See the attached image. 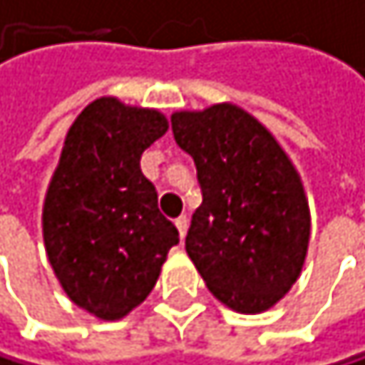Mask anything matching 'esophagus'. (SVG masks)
<instances>
[{
  "instance_id": "esophagus-1",
  "label": "esophagus",
  "mask_w": 365,
  "mask_h": 365,
  "mask_svg": "<svg viewBox=\"0 0 365 365\" xmlns=\"http://www.w3.org/2000/svg\"><path fill=\"white\" fill-rule=\"evenodd\" d=\"M175 225H177V230H179V236L184 238L186 232H188V217H186V215H181L179 219H175Z\"/></svg>"
}]
</instances>
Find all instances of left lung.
<instances>
[{
    "mask_svg": "<svg viewBox=\"0 0 365 365\" xmlns=\"http://www.w3.org/2000/svg\"><path fill=\"white\" fill-rule=\"evenodd\" d=\"M170 122L203 190L186 236L190 260L227 309H272L307 260L311 212L300 173L274 133L232 103L175 111Z\"/></svg>",
    "mask_w": 365,
    "mask_h": 365,
    "instance_id": "8db88e82",
    "label": "left lung"
}]
</instances>
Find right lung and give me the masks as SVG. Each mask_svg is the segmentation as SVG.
Here are the masks:
<instances>
[{
  "label": "right lung",
  "mask_w": 365,
  "mask_h": 365,
  "mask_svg": "<svg viewBox=\"0 0 365 365\" xmlns=\"http://www.w3.org/2000/svg\"><path fill=\"white\" fill-rule=\"evenodd\" d=\"M166 131L162 111L103 96L65 135L43 201V243L67 298L98 319L140 307L179 243L140 168L142 153Z\"/></svg>",
  "instance_id": "1"
}]
</instances>
